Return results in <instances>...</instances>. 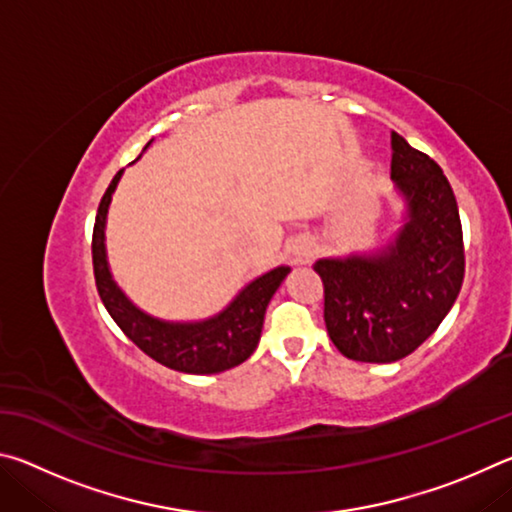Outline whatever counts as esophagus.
Segmentation results:
<instances>
[{
  "instance_id": "1",
  "label": "esophagus",
  "mask_w": 512,
  "mask_h": 512,
  "mask_svg": "<svg viewBox=\"0 0 512 512\" xmlns=\"http://www.w3.org/2000/svg\"><path fill=\"white\" fill-rule=\"evenodd\" d=\"M314 244H311L309 239H296V244L291 248V255H293V262L296 264H307L311 262V257H314Z\"/></svg>"
}]
</instances>
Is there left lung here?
<instances>
[{
	"instance_id": "8db88e82",
	"label": "left lung",
	"mask_w": 512,
	"mask_h": 512,
	"mask_svg": "<svg viewBox=\"0 0 512 512\" xmlns=\"http://www.w3.org/2000/svg\"><path fill=\"white\" fill-rule=\"evenodd\" d=\"M391 178L402 198L393 241L368 253L323 257L325 325L343 357L400 361L429 339L463 284V230L452 185L429 155L393 133Z\"/></svg>"
}]
</instances>
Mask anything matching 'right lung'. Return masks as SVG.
<instances>
[{
	"mask_svg": "<svg viewBox=\"0 0 512 512\" xmlns=\"http://www.w3.org/2000/svg\"><path fill=\"white\" fill-rule=\"evenodd\" d=\"M121 173H124V169L117 171V176L112 178L106 194L101 198L92 235L94 280H97L99 296L108 314L137 348L171 370L189 372V375H214V372L230 370L244 363L255 352L259 336H262L268 302H271L273 293L280 289L291 268L275 266L271 271L255 277L219 314L210 318L162 320L146 314L121 291L108 264L106 221Z\"/></svg>",
	"mask_w": 512,
	"mask_h": 512,
	"instance_id": "right-lung-1",
	"label": "right lung"
}]
</instances>
